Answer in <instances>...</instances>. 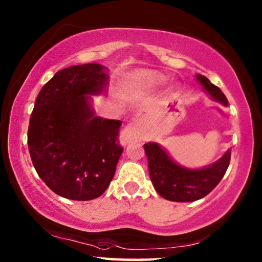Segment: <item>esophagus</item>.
I'll return each mask as SVG.
<instances>
[{"label":"esophagus","instance_id":"34e87169","mask_svg":"<svg viewBox=\"0 0 262 262\" xmlns=\"http://www.w3.org/2000/svg\"><path fill=\"white\" fill-rule=\"evenodd\" d=\"M144 134L143 130V121L141 118L134 119L129 125H128L125 129L122 130L120 140L123 144L132 143V142L140 140Z\"/></svg>","mask_w":262,"mask_h":262}]
</instances>
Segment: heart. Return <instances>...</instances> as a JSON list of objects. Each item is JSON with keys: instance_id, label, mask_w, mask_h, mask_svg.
<instances>
[{"instance_id": "b5f03b06", "label": "heart", "mask_w": 262, "mask_h": 262, "mask_svg": "<svg viewBox=\"0 0 262 262\" xmlns=\"http://www.w3.org/2000/svg\"><path fill=\"white\" fill-rule=\"evenodd\" d=\"M164 81L161 75L152 72H136L130 77L128 87L130 89H145Z\"/></svg>"}]
</instances>
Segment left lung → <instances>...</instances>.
<instances>
[{"label":"left lung","instance_id":"1","mask_svg":"<svg viewBox=\"0 0 262 262\" xmlns=\"http://www.w3.org/2000/svg\"><path fill=\"white\" fill-rule=\"evenodd\" d=\"M197 80L213 99L227 105L228 101L220 88L201 74L197 75ZM144 149L150 179L157 191L165 199L181 203L198 201L210 193L226 174L231 157V150H228L221 159L208 167L189 169L175 164L157 143L144 144Z\"/></svg>","mask_w":262,"mask_h":262}]
</instances>
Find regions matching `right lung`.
Here are the masks:
<instances>
[{
    "label": "right lung",
    "mask_w": 262,
    "mask_h": 262,
    "mask_svg": "<svg viewBox=\"0 0 262 262\" xmlns=\"http://www.w3.org/2000/svg\"><path fill=\"white\" fill-rule=\"evenodd\" d=\"M107 80L97 63L57 72L37 95L27 144L33 166L55 193L92 201L107 189L123 147L121 121L94 117L87 95L101 94Z\"/></svg>",
    "instance_id": "1"
}]
</instances>
